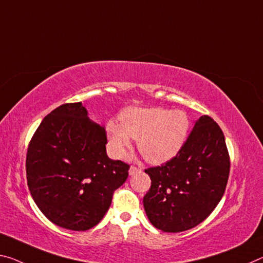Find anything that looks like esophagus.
<instances>
[{
	"label": "esophagus",
	"instance_id": "esophagus-1",
	"mask_svg": "<svg viewBox=\"0 0 263 263\" xmlns=\"http://www.w3.org/2000/svg\"><path fill=\"white\" fill-rule=\"evenodd\" d=\"M141 171H143V168L139 167V166L132 165L130 167V171H128V173H130V176H133V174H136V173H140Z\"/></svg>",
	"mask_w": 263,
	"mask_h": 263
}]
</instances>
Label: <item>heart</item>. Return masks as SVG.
<instances>
[{
	"mask_svg": "<svg viewBox=\"0 0 263 263\" xmlns=\"http://www.w3.org/2000/svg\"><path fill=\"white\" fill-rule=\"evenodd\" d=\"M119 122L107 125L112 151L122 156L131 138H135L139 152L153 164L176 156L185 144L190 130L189 117L184 111L160 107H131L120 114Z\"/></svg>",
	"mask_w": 263,
	"mask_h": 263,
	"instance_id": "1",
	"label": "heart"
}]
</instances>
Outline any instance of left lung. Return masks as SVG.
<instances>
[{
	"label": "left lung",
	"mask_w": 263,
	"mask_h": 263,
	"mask_svg": "<svg viewBox=\"0 0 263 263\" xmlns=\"http://www.w3.org/2000/svg\"><path fill=\"white\" fill-rule=\"evenodd\" d=\"M229 168L222 130L210 116H201L176 156L145 170L151 178L143 199L148 220L166 233L198 226L221 200Z\"/></svg>",
	"instance_id": "obj_1"
}]
</instances>
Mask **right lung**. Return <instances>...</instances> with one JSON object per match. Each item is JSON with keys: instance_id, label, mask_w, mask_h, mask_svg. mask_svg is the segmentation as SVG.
<instances>
[{"instance_id": "1", "label": "right lung", "mask_w": 263, "mask_h": 263, "mask_svg": "<svg viewBox=\"0 0 263 263\" xmlns=\"http://www.w3.org/2000/svg\"><path fill=\"white\" fill-rule=\"evenodd\" d=\"M105 128L86 109L66 103L44 117L28 145L26 171L30 194L50 221L86 231L103 219L130 165L106 154Z\"/></svg>"}]
</instances>
